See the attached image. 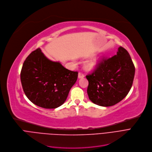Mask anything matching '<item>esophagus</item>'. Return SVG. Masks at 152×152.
<instances>
[{"mask_svg":"<svg viewBox=\"0 0 152 152\" xmlns=\"http://www.w3.org/2000/svg\"><path fill=\"white\" fill-rule=\"evenodd\" d=\"M78 78H83L84 77V75H83V74L81 73V72H79L78 75Z\"/></svg>","mask_w":152,"mask_h":152,"instance_id":"esophagus-1","label":"esophagus"}]
</instances>
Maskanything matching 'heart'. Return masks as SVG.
<instances>
[{
    "instance_id": "1",
    "label": "heart",
    "mask_w": 152,
    "mask_h": 152,
    "mask_svg": "<svg viewBox=\"0 0 152 152\" xmlns=\"http://www.w3.org/2000/svg\"><path fill=\"white\" fill-rule=\"evenodd\" d=\"M97 65V61L95 59H91L85 63V67L88 70L95 69Z\"/></svg>"
}]
</instances>
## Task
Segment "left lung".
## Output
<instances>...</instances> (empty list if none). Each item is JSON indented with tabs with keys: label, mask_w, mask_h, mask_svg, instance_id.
<instances>
[{
	"label": "left lung",
	"mask_w": 152,
	"mask_h": 152,
	"mask_svg": "<svg viewBox=\"0 0 152 152\" xmlns=\"http://www.w3.org/2000/svg\"><path fill=\"white\" fill-rule=\"evenodd\" d=\"M134 75L131 56L126 49L119 47L116 54L104 60L92 74L86 76L90 100L104 107L118 103L131 90Z\"/></svg>",
	"instance_id": "obj_1"
}]
</instances>
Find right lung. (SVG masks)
Masks as SVG:
<instances>
[{"label":"right lung","instance_id":"add662e5","mask_svg":"<svg viewBox=\"0 0 152 152\" xmlns=\"http://www.w3.org/2000/svg\"><path fill=\"white\" fill-rule=\"evenodd\" d=\"M77 77V72L49 59L39 48L27 57L20 74L26 97L46 109H55L64 103Z\"/></svg>","mask_w":152,"mask_h":152}]
</instances>
